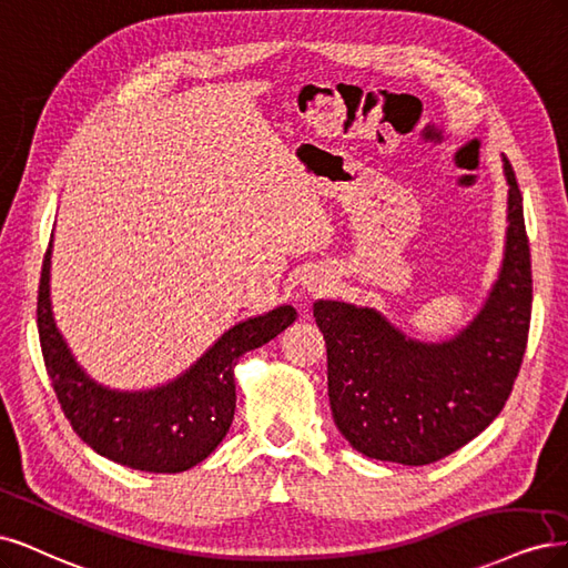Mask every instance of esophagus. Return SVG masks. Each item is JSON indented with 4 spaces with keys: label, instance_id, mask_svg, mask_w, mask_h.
Instances as JSON below:
<instances>
[{
    "label": "esophagus",
    "instance_id": "obj_1",
    "mask_svg": "<svg viewBox=\"0 0 568 568\" xmlns=\"http://www.w3.org/2000/svg\"><path fill=\"white\" fill-rule=\"evenodd\" d=\"M308 285H311V287H308L311 292H321V290L325 287V283H323V281H318V278H316V281H314V278H311V281H308Z\"/></svg>",
    "mask_w": 568,
    "mask_h": 568
}]
</instances>
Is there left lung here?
Masks as SVG:
<instances>
[{"mask_svg": "<svg viewBox=\"0 0 568 568\" xmlns=\"http://www.w3.org/2000/svg\"><path fill=\"white\" fill-rule=\"evenodd\" d=\"M507 245L481 314L450 342L419 344L373 308L316 302L327 346V396L335 425L358 453L429 465L479 436L505 406L526 354L534 276L515 170Z\"/></svg>", "mask_w": 568, "mask_h": 568, "instance_id": "left-lung-1", "label": "left lung"}]
</instances>
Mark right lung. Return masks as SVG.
Wrapping results in <instances>:
<instances>
[{"instance_id":"add662e5","label":"right lung","mask_w":568,"mask_h":568,"mask_svg":"<svg viewBox=\"0 0 568 568\" xmlns=\"http://www.w3.org/2000/svg\"><path fill=\"white\" fill-rule=\"evenodd\" d=\"M49 247L38 290V331L47 375L72 429L99 455L132 469L172 474L203 463L233 423L237 358L283 333L297 311L278 306L231 327L184 377L168 387L145 394L108 392L78 368L53 325Z\"/></svg>"}]
</instances>
